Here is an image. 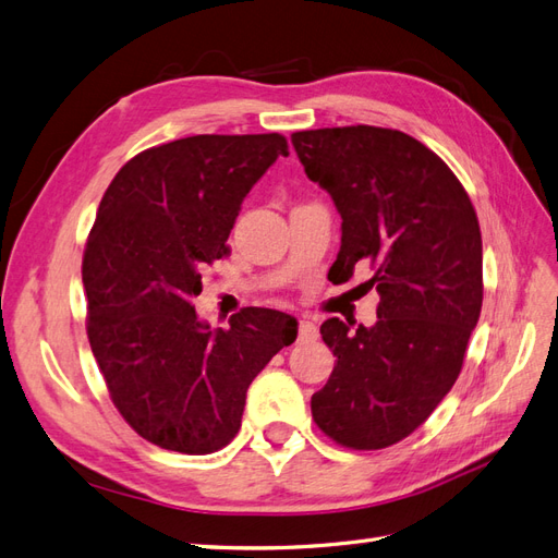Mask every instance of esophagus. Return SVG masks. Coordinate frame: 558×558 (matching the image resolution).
Instances as JSON below:
<instances>
[{
  "label": "esophagus",
  "mask_w": 558,
  "mask_h": 558,
  "mask_svg": "<svg viewBox=\"0 0 558 558\" xmlns=\"http://www.w3.org/2000/svg\"><path fill=\"white\" fill-rule=\"evenodd\" d=\"M318 337V328L316 324H312V320L302 318L298 324V342H314Z\"/></svg>",
  "instance_id": "1"
}]
</instances>
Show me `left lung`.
<instances>
[{"label": "left lung", "instance_id": "obj_1", "mask_svg": "<svg viewBox=\"0 0 558 558\" xmlns=\"http://www.w3.org/2000/svg\"><path fill=\"white\" fill-rule=\"evenodd\" d=\"M291 142L342 216L335 279L369 267L379 293L375 326H320L337 363L312 416L342 447H391L459 379L484 293L477 214L445 160L400 130L320 128Z\"/></svg>", "mask_w": 558, "mask_h": 558}]
</instances>
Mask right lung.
Returning <instances> with one entry per match:
<instances>
[{"mask_svg": "<svg viewBox=\"0 0 558 558\" xmlns=\"http://www.w3.org/2000/svg\"><path fill=\"white\" fill-rule=\"evenodd\" d=\"M279 156L277 132L195 134L128 160L99 202L81 269L90 349L116 410L162 449H223L251 381L298 337L277 310L211 330L193 307L199 269L228 256L244 197Z\"/></svg>", "mask_w": 558, "mask_h": 558, "instance_id": "obj_1", "label": "right lung"}]
</instances>
